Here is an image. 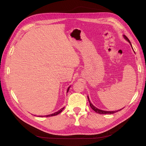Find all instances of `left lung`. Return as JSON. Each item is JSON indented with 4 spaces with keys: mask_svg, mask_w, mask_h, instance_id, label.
<instances>
[{
    "mask_svg": "<svg viewBox=\"0 0 146 146\" xmlns=\"http://www.w3.org/2000/svg\"><path fill=\"white\" fill-rule=\"evenodd\" d=\"M123 37H124V38L126 39V40H127V41L129 42V43L130 44V45H131V42H130V40L129 39V38H128L125 36V35H123ZM131 47H132V46H131ZM132 48H133V47H132ZM88 100H89V102H90V105L91 108L92 110H93L95 112L98 113H99V114H113V113H116V112H117V111H120V110H122V109H121V110H117V111H103V110H99V109H98V108H97L96 107H95L91 103V102H90V99H89V98H88Z\"/></svg>",
    "mask_w": 146,
    "mask_h": 146,
    "instance_id": "8db88e82",
    "label": "left lung"
}]
</instances>
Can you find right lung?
I'll return each instance as SVG.
<instances>
[{"mask_svg": "<svg viewBox=\"0 0 146 146\" xmlns=\"http://www.w3.org/2000/svg\"><path fill=\"white\" fill-rule=\"evenodd\" d=\"M69 88L70 87H69L68 88V90H67V92L69 91ZM64 108H61L60 110H59V111H58L57 112H55V113H53V114H49V115H47V116H46V117H49V116H56V115H57V114H58L59 113H60L61 111H63V110L64 109ZM40 117H42V116H40Z\"/></svg>", "mask_w": 146, "mask_h": 146, "instance_id": "obj_1", "label": "right lung"}]
</instances>
